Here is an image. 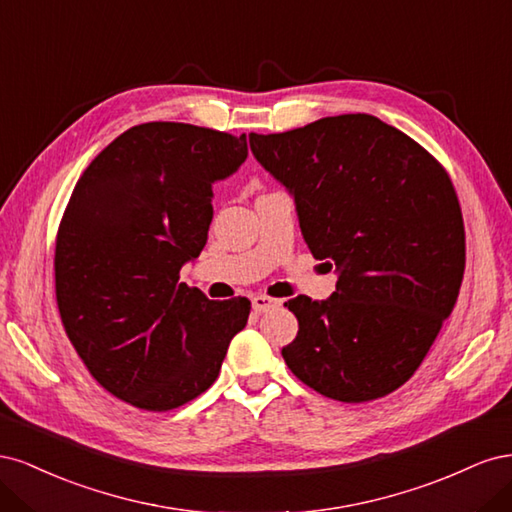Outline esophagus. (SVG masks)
<instances>
[{
    "label": "esophagus",
    "instance_id": "obj_1",
    "mask_svg": "<svg viewBox=\"0 0 512 512\" xmlns=\"http://www.w3.org/2000/svg\"><path fill=\"white\" fill-rule=\"evenodd\" d=\"M280 305H282V299H273V297H269V294H256V297L252 299V307L258 314L271 312V309L280 307Z\"/></svg>",
    "mask_w": 512,
    "mask_h": 512
}]
</instances>
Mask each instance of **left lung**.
<instances>
[{"label":"left lung","mask_w":512,"mask_h":512,"mask_svg":"<svg viewBox=\"0 0 512 512\" xmlns=\"http://www.w3.org/2000/svg\"><path fill=\"white\" fill-rule=\"evenodd\" d=\"M250 147L294 194L314 258L339 271L331 299L299 294L284 303L299 320L282 348L288 369L344 404L393 393L436 342L466 269V230L446 168L365 113L252 132Z\"/></svg>","instance_id":"left-lung-1"}]
</instances>
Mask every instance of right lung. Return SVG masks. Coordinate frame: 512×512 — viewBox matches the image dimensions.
<instances>
[{"instance_id": "right-lung-1", "label": "right lung", "mask_w": 512, "mask_h": 512, "mask_svg": "<svg viewBox=\"0 0 512 512\" xmlns=\"http://www.w3.org/2000/svg\"><path fill=\"white\" fill-rule=\"evenodd\" d=\"M247 158L245 134L149 121L76 181L55 241V297L76 354L126 404L175 410L220 374L250 301L179 282L207 243L211 185Z\"/></svg>"}]
</instances>
